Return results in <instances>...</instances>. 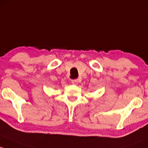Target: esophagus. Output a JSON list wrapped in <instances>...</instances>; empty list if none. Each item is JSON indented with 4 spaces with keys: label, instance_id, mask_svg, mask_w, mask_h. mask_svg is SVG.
<instances>
[{
    "label": "esophagus",
    "instance_id": "34e87169",
    "mask_svg": "<svg viewBox=\"0 0 148 148\" xmlns=\"http://www.w3.org/2000/svg\"><path fill=\"white\" fill-rule=\"evenodd\" d=\"M77 82H78V80L77 79H74V80H71V83L73 84H77Z\"/></svg>",
    "mask_w": 148,
    "mask_h": 148
}]
</instances>
